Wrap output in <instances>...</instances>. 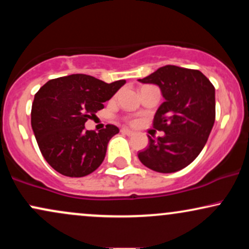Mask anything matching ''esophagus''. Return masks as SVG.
<instances>
[{
  "label": "esophagus",
  "mask_w": 249,
  "mask_h": 249,
  "mask_svg": "<svg viewBox=\"0 0 249 249\" xmlns=\"http://www.w3.org/2000/svg\"><path fill=\"white\" fill-rule=\"evenodd\" d=\"M122 133L127 134V136H132V134H134L133 131L128 130V128H122Z\"/></svg>",
  "instance_id": "34e87169"
}]
</instances>
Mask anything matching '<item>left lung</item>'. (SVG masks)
Instances as JSON below:
<instances>
[{"instance_id": "left-lung-1", "label": "left lung", "mask_w": 249, "mask_h": 249, "mask_svg": "<svg viewBox=\"0 0 249 249\" xmlns=\"http://www.w3.org/2000/svg\"><path fill=\"white\" fill-rule=\"evenodd\" d=\"M141 83L160 88L165 102L157 110L153 127L164 131L138 153L145 166L172 173L188 166L206 144L215 121V89L199 70L165 65Z\"/></svg>"}]
</instances>
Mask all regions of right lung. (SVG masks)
I'll return each instance as SVG.
<instances>
[{"instance_id": "add662e5", "label": "right lung", "mask_w": 249, "mask_h": 249, "mask_svg": "<svg viewBox=\"0 0 249 249\" xmlns=\"http://www.w3.org/2000/svg\"><path fill=\"white\" fill-rule=\"evenodd\" d=\"M76 73L51 79L37 91L31 107V127L45 160L63 176L79 178L104 160L107 144L119 128L107 124L99 132L85 130V122L125 84Z\"/></svg>"}]
</instances>
